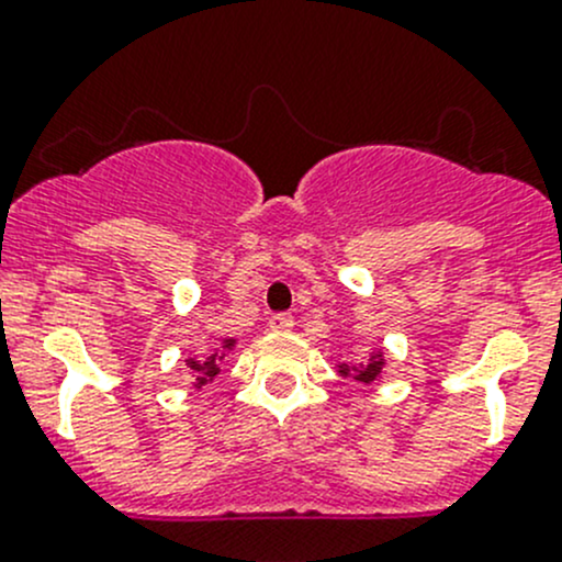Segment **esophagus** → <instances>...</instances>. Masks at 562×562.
Masks as SVG:
<instances>
[{"mask_svg": "<svg viewBox=\"0 0 562 562\" xmlns=\"http://www.w3.org/2000/svg\"><path fill=\"white\" fill-rule=\"evenodd\" d=\"M291 326H293V315L291 313H274L269 317L271 331H288Z\"/></svg>", "mask_w": 562, "mask_h": 562, "instance_id": "esophagus-1", "label": "esophagus"}]
</instances>
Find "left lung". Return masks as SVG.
<instances>
[{"label":"left lung","instance_id":"8db88e82","mask_svg":"<svg viewBox=\"0 0 562 562\" xmlns=\"http://www.w3.org/2000/svg\"><path fill=\"white\" fill-rule=\"evenodd\" d=\"M381 364H383V361H372V364L367 367L364 372H359V378H356V381H364V383L375 381L378 372H381ZM339 372H345V375H348V367H342V370H339Z\"/></svg>","mask_w":562,"mask_h":562}]
</instances>
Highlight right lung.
Masks as SVG:
<instances>
[{
    "label": "right lung",
    "instance_id": "obj_1",
    "mask_svg": "<svg viewBox=\"0 0 562 562\" xmlns=\"http://www.w3.org/2000/svg\"><path fill=\"white\" fill-rule=\"evenodd\" d=\"M190 367H192V372H195V383L198 386H206L209 381H212L214 375H217V356H209L206 361H190Z\"/></svg>",
    "mask_w": 562,
    "mask_h": 562
}]
</instances>
